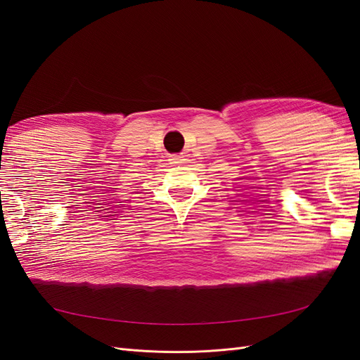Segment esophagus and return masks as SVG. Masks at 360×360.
<instances>
[{"mask_svg":"<svg viewBox=\"0 0 360 360\" xmlns=\"http://www.w3.org/2000/svg\"><path fill=\"white\" fill-rule=\"evenodd\" d=\"M172 163H180L181 160H183V156H180V155H174V156H171V159H169Z\"/></svg>","mask_w":360,"mask_h":360,"instance_id":"esophagus-1","label":"esophagus"}]
</instances>
